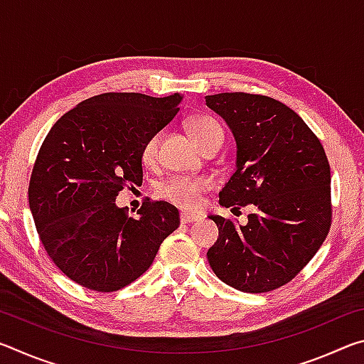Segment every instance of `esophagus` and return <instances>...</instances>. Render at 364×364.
Masks as SVG:
<instances>
[{"label":"esophagus","instance_id":"obj_1","mask_svg":"<svg viewBox=\"0 0 364 364\" xmlns=\"http://www.w3.org/2000/svg\"><path fill=\"white\" fill-rule=\"evenodd\" d=\"M180 220L183 225H188V223H194V221L199 220V217L197 215H193V213H186V212H181L180 215Z\"/></svg>","mask_w":364,"mask_h":364}]
</instances>
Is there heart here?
I'll return each instance as SVG.
<instances>
[{
  "mask_svg": "<svg viewBox=\"0 0 364 364\" xmlns=\"http://www.w3.org/2000/svg\"><path fill=\"white\" fill-rule=\"evenodd\" d=\"M191 130L197 143L202 149L215 146L218 143H223L225 132L220 127L217 120H213L212 117H196L191 122ZM162 133H152L149 138L144 141L143 147H141V160L147 167L157 164L159 159V144ZM207 191V181L200 180V178H189V176H171L164 183H160L159 186V196L162 199L171 202V204L178 205L184 210H193L200 204L202 194Z\"/></svg>",
  "mask_w": 364,
  "mask_h": 364,
  "instance_id": "b5f03b06",
  "label": "heart"
}]
</instances>
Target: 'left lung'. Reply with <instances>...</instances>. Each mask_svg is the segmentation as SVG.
<instances>
[{
	"label": "left lung",
	"instance_id": "left-lung-1",
	"mask_svg": "<svg viewBox=\"0 0 364 364\" xmlns=\"http://www.w3.org/2000/svg\"><path fill=\"white\" fill-rule=\"evenodd\" d=\"M237 144L236 170L220 205L255 213L241 226L210 215L220 237L207 252L213 273L237 291L262 294L292 281L321 247L332 223L331 168L310 127L286 104L263 95L205 96Z\"/></svg>",
	"mask_w": 364,
	"mask_h": 364
}]
</instances>
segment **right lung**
I'll return each instance as SVG.
<instances>
[{"instance_id":"obj_1","label":"right lung","mask_w":364,"mask_h":364,"mask_svg":"<svg viewBox=\"0 0 364 364\" xmlns=\"http://www.w3.org/2000/svg\"><path fill=\"white\" fill-rule=\"evenodd\" d=\"M181 95L104 93L54 123L36 156L28 204L54 264L77 284L115 292L146 273L164 239L180 226L178 208L143 202L136 217L115 205L141 186V147L180 112Z\"/></svg>"}]
</instances>
